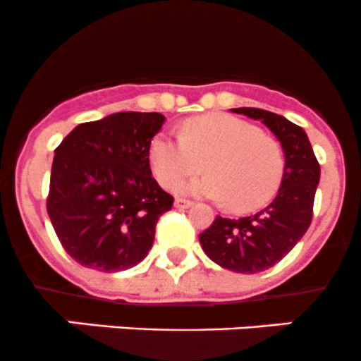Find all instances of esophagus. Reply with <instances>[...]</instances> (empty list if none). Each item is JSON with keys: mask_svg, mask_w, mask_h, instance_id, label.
I'll list each match as a JSON object with an SVG mask.
<instances>
[{"mask_svg": "<svg viewBox=\"0 0 361 361\" xmlns=\"http://www.w3.org/2000/svg\"><path fill=\"white\" fill-rule=\"evenodd\" d=\"M173 205H176L177 209H188V207L192 205V202L191 200H185V198H176Z\"/></svg>", "mask_w": 361, "mask_h": 361, "instance_id": "obj_1", "label": "esophagus"}]
</instances>
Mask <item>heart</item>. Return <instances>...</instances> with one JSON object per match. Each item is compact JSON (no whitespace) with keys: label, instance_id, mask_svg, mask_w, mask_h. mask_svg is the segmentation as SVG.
Segmentation results:
<instances>
[{"label":"heart","instance_id":"obj_1","mask_svg":"<svg viewBox=\"0 0 361 361\" xmlns=\"http://www.w3.org/2000/svg\"><path fill=\"white\" fill-rule=\"evenodd\" d=\"M149 161L165 189H173L192 173L207 176L184 185L191 195L226 200L231 210L265 205L279 189L284 176L281 144L255 124L230 114L191 117L180 135L159 133L151 142Z\"/></svg>","mask_w":361,"mask_h":361}]
</instances>
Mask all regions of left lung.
Masks as SVG:
<instances>
[{
  "mask_svg": "<svg viewBox=\"0 0 361 361\" xmlns=\"http://www.w3.org/2000/svg\"><path fill=\"white\" fill-rule=\"evenodd\" d=\"M259 119L284 149L286 165L274 202L259 212L238 219L217 216L200 233L203 252L223 269L258 274L279 263L303 237L312 221L319 163L305 131L283 116L262 109H231Z\"/></svg>",
  "mask_w": 361,
  "mask_h": 361,
  "instance_id": "obj_1",
  "label": "left lung"
}]
</instances>
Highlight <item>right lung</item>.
<instances>
[{"mask_svg": "<svg viewBox=\"0 0 361 361\" xmlns=\"http://www.w3.org/2000/svg\"><path fill=\"white\" fill-rule=\"evenodd\" d=\"M165 123L158 112H117L82 123L56 147L47 212L77 263L119 272L152 247L173 196L152 177L149 149Z\"/></svg>", "mask_w": 361, "mask_h": 361, "instance_id": "1", "label": "right lung"}]
</instances>
